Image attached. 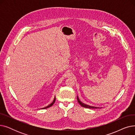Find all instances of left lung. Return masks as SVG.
<instances>
[{
    "label": "left lung",
    "mask_w": 135,
    "mask_h": 135,
    "mask_svg": "<svg viewBox=\"0 0 135 135\" xmlns=\"http://www.w3.org/2000/svg\"><path fill=\"white\" fill-rule=\"evenodd\" d=\"M77 100H78V103L82 106V107H83L84 108H99V107H93V106H90V105H89L88 104H85L82 103L79 100V98H78V96H77Z\"/></svg>",
    "instance_id": "8db88e82"
}]
</instances>
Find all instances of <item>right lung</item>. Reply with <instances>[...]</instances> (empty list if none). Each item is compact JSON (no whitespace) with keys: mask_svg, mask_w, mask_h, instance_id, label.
<instances>
[{"mask_svg":"<svg viewBox=\"0 0 135 135\" xmlns=\"http://www.w3.org/2000/svg\"><path fill=\"white\" fill-rule=\"evenodd\" d=\"M55 100H56V97H55V98H54V101H53V102H52L50 104H49V105H47V107H44V108H42V109H46V108H49V107H51V106L54 104V103H55Z\"/></svg>","mask_w":135,"mask_h":135,"instance_id":"right-lung-1","label":"right lung"}]
</instances>
